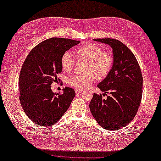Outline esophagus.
Masks as SVG:
<instances>
[{
  "mask_svg": "<svg viewBox=\"0 0 161 161\" xmlns=\"http://www.w3.org/2000/svg\"><path fill=\"white\" fill-rule=\"evenodd\" d=\"M76 94H80L82 92H83V90L82 89H79V88H76L75 90Z\"/></svg>",
  "mask_w": 161,
  "mask_h": 161,
  "instance_id": "esophagus-1",
  "label": "esophagus"
}]
</instances>
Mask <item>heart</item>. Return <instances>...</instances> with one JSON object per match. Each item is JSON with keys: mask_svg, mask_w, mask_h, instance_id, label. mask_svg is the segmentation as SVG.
Wrapping results in <instances>:
<instances>
[{"mask_svg": "<svg viewBox=\"0 0 161 161\" xmlns=\"http://www.w3.org/2000/svg\"><path fill=\"white\" fill-rule=\"evenodd\" d=\"M78 58L88 61L85 74H77L69 79V83L78 88H87L96 77L102 79L108 76L113 66V57L109 52L103 51L102 48L95 44H88L75 50ZM76 60L70 51L65 52L61 59L64 69L72 71Z\"/></svg>", "mask_w": 161, "mask_h": 161, "instance_id": "b5f03b06", "label": "heart"}]
</instances>
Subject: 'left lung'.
Returning <instances> with one entry per match:
<instances>
[{"instance_id": "1", "label": "left lung", "mask_w": 161, "mask_h": 161, "mask_svg": "<svg viewBox=\"0 0 161 161\" xmlns=\"http://www.w3.org/2000/svg\"><path fill=\"white\" fill-rule=\"evenodd\" d=\"M94 41L111 47L113 66L109 74L97 85L105 93L109 92L110 96L102 99V94L94 93L90 109L102 128L119 130L130 123L138 110L142 97V71L134 53L122 42L113 39Z\"/></svg>"}]
</instances>
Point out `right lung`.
<instances>
[{
  "instance_id": "1",
  "label": "right lung",
  "mask_w": 161,
  "mask_h": 161,
  "mask_svg": "<svg viewBox=\"0 0 161 161\" xmlns=\"http://www.w3.org/2000/svg\"><path fill=\"white\" fill-rule=\"evenodd\" d=\"M80 41L62 38L44 41L29 52L19 73V100L27 116L35 124L50 126L62 118L75 96L66 87L62 94L53 93L51 85L59 79L64 53Z\"/></svg>"
}]
</instances>
